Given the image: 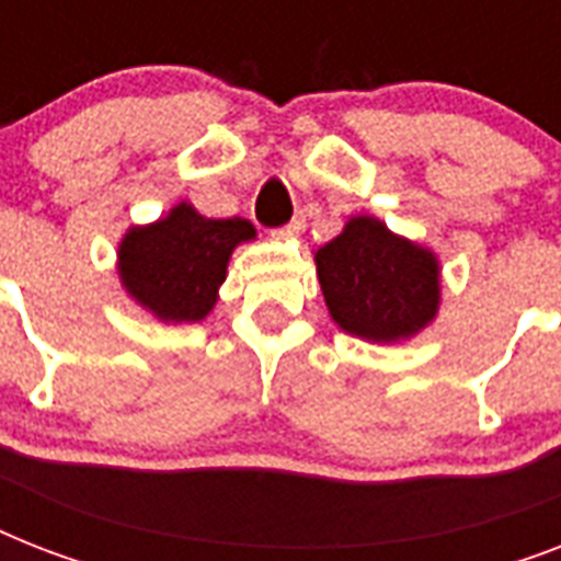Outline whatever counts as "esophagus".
Returning <instances> with one entry per match:
<instances>
[{
  "label": "esophagus",
  "mask_w": 561,
  "mask_h": 561,
  "mask_svg": "<svg viewBox=\"0 0 561 561\" xmlns=\"http://www.w3.org/2000/svg\"><path fill=\"white\" fill-rule=\"evenodd\" d=\"M306 229V215H294L290 224H285L282 229H276V236H299Z\"/></svg>",
  "instance_id": "esophagus-1"
}]
</instances>
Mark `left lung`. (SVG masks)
I'll return each instance as SVG.
<instances>
[{"mask_svg": "<svg viewBox=\"0 0 561 561\" xmlns=\"http://www.w3.org/2000/svg\"><path fill=\"white\" fill-rule=\"evenodd\" d=\"M314 259L329 314L343 332L390 343L434 320L439 302L434 253L392 236L381 220L352 218Z\"/></svg>", "mask_w": 561, "mask_h": 561, "instance_id": "1", "label": "left lung"}]
</instances>
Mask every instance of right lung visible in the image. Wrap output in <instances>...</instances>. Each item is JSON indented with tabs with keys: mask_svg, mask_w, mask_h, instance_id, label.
<instances>
[{
	"mask_svg": "<svg viewBox=\"0 0 561 561\" xmlns=\"http://www.w3.org/2000/svg\"><path fill=\"white\" fill-rule=\"evenodd\" d=\"M250 238V220H211L180 203L169 218L127 232L118 247V273L130 297L160 320L197 323L218 299L232 247Z\"/></svg>",
	"mask_w": 561,
	"mask_h": 561,
	"instance_id": "obj_1",
	"label": "right lung"
}]
</instances>
